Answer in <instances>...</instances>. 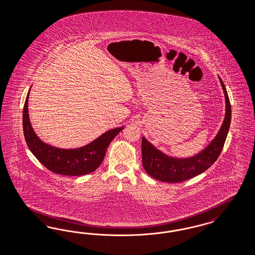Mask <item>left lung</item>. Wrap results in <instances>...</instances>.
Masks as SVG:
<instances>
[{
    "mask_svg": "<svg viewBox=\"0 0 255 255\" xmlns=\"http://www.w3.org/2000/svg\"><path fill=\"white\" fill-rule=\"evenodd\" d=\"M226 101L224 124L215 139L199 154L187 159H175L155 148L142 137V163L147 174L160 181L178 183L193 178L209 168L221 154L231 123V104L223 80L220 78Z\"/></svg>",
    "mask_w": 255,
    "mask_h": 255,
    "instance_id": "8db88e82",
    "label": "left lung"
}]
</instances>
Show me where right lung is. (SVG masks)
Instances as JSON below:
<instances>
[{
  "instance_id": "right-lung-1",
  "label": "right lung",
  "mask_w": 255,
  "mask_h": 255,
  "mask_svg": "<svg viewBox=\"0 0 255 255\" xmlns=\"http://www.w3.org/2000/svg\"><path fill=\"white\" fill-rule=\"evenodd\" d=\"M29 93L23 108L24 137L27 146L39 162L53 173L65 176H82L97 169L104 160L108 145L124 127L106 131L85 147L75 149L51 147L41 141L31 128L28 114Z\"/></svg>"
}]
</instances>
